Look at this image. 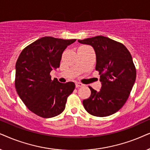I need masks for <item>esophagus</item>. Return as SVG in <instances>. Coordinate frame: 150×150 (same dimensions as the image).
<instances>
[{"instance_id": "obj_1", "label": "esophagus", "mask_w": 150, "mask_h": 150, "mask_svg": "<svg viewBox=\"0 0 150 150\" xmlns=\"http://www.w3.org/2000/svg\"><path fill=\"white\" fill-rule=\"evenodd\" d=\"M75 86H76V88L81 87V86H83V84H82V83H79V82H76V83H75Z\"/></svg>"}]
</instances>
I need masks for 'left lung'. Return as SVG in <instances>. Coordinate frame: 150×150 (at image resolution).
Wrapping results in <instances>:
<instances>
[{
  "label": "left lung",
  "mask_w": 150,
  "mask_h": 150,
  "mask_svg": "<svg viewBox=\"0 0 150 150\" xmlns=\"http://www.w3.org/2000/svg\"><path fill=\"white\" fill-rule=\"evenodd\" d=\"M91 45L96 53V71L100 75L99 91L89 87L91 95L83 100L86 110L96 117H107L121 109L136 80V69L127 48L109 38L95 36L78 40Z\"/></svg>",
  "instance_id": "left-lung-1"
}]
</instances>
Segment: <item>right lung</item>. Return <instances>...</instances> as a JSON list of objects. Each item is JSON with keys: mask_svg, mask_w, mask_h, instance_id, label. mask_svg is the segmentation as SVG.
<instances>
[{"mask_svg": "<svg viewBox=\"0 0 150 150\" xmlns=\"http://www.w3.org/2000/svg\"><path fill=\"white\" fill-rule=\"evenodd\" d=\"M75 41L44 37L20 54L16 64V89L28 109L35 115L51 118L64 110L67 97L75 84L51 80L50 73L59 67L64 51Z\"/></svg>", "mask_w": 150, "mask_h": 150, "instance_id": "obj_1", "label": "right lung"}]
</instances>
